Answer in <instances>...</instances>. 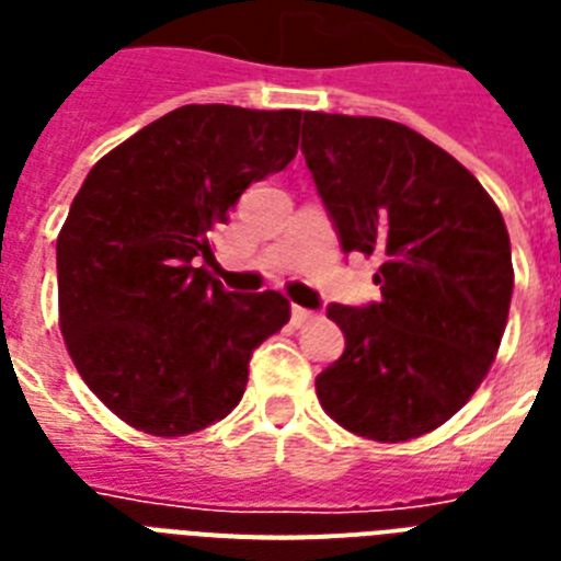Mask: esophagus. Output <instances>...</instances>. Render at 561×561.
I'll use <instances>...</instances> for the list:
<instances>
[{"mask_svg": "<svg viewBox=\"0 0 561 561\" xmlns=\"http://www.w3.org/2000/svg\"><path fill=\"white\" fill-rule=\"evenodd\" d=\"M311 317H314V311H308V308H299V306L290 308V320H294V325L308 323V320H311Z\"/></svg>", "mask_w": 561, "mask_h": 561, "instance_id": "obj_1", "label": "esophagus"}]
</instances>
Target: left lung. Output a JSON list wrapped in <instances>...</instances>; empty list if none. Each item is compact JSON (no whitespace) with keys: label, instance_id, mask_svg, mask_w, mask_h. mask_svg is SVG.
<instances>
[{"label":"left lung","instance_id":"obj_1","mask_svg":"<svg viewBox=\"0 0 561 561\" xmlns=\"http://www.w3.org/2000/svg\"><path fill=\"white\" fill-rule=\"evenodd\" d=\"M302 153L343 253L381 262V302L329 306L346 350L317 375V399L375 443L431 434L504 337L515 273L501 209L451 153L390 118L306 113Z\"/></svg>","mask_w":561,"mask_h":561}]
</instances>
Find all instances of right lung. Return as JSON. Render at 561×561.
<instances>
[{
    "label": "right lung",
    "instance_id": "add662e5",
    "mask_svg": "<svg viewBox=\"0 0 561 561\" xmlns=\"http://www.w3.org/2000/svg\"><path fill=\"white\" fill-rule=\"evenodd\" d=\"M302 110L186 104L101 157L57 236L60 332L122 422L186 436L236 408L250 355L290 320L279 290L211 279V232L297 157Z\"/></svg>",
    "mask_w": 561,
    "mask_h": 561
}]
</instances>
